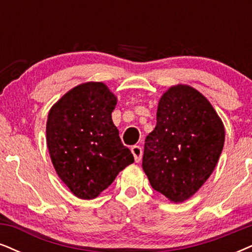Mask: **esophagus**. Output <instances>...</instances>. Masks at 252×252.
<instances>
[{"label":"esophagus","mask_w":252,"mask_h":252,"mask_svg":"<svg viewBox=\"0 0 252 252\" xmlns=\"http://www.w3.org/2000/svg\"><path fill=\"white\" fill-rule=\"evenodd\" d=\"M131 152L133 155V157H135V160L136 163H139V161L142 160V155H143V150L139 145H135L131 148Z\"/></svg>","instance_id":"34e87169"}]
</instances>
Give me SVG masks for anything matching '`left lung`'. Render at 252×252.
<instances>
[{"instance_id":"left-lung-1","label":"left lung","mask_w":252,"mask_h":252,"mask_svg":"<svg viewBox=\"0 0 252 252\" xmlns=\"http://www.w3.org/2000/svg\"><path fill=\"white\" fill-rule=\"evenodd\" d=\"M223 144L224 126L212 104L194 88L178 85L159 101L142 167L152 189L181 202L211 177Z\"/></svg>"}]
</instances>
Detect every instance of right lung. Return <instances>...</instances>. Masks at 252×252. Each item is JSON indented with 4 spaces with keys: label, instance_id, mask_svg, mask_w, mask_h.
Returning <instances> with one entry per match:
<instances>
[{
    "label": "right lung",
    "instance_id": "add662e5",
    "mask_svg": "<svg viewBox=\"0 0 252 252\" xmlns=\"http://www.w3.org/2000/svg\"><path fill=\"white\" fill-rule=\"evenodd\" d=\"M116 97L102 82L73 88L51 108L46 138L57 173L75 196L94 199L133 163L111 113Z\"/></svg>",
    "mask_w": 252,
    "mask_h": 252
}]
</instances>
